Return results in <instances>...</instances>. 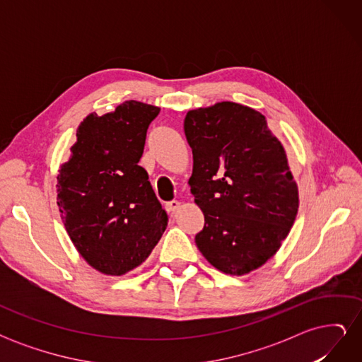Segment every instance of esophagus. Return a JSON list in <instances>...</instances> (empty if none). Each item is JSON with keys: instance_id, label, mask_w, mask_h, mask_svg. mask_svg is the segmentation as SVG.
Masks as SVG:
<instances>
[{"instance_id": "34e87169", "label": "esophagus", "mask_w": 362, "mask_h": 362, "mask_svg": "<svg viewBox=\"0 0 362 362\" xmlns=\"http://www.w3.org/2000/svg\"><path fill=\"white\" fill-rule=\"evenodd\" d=\"M180 205H181V202L180 201H177V199H173V201H169V202H166V210L169 211V213H175L180 208Z\"/></svg>"}]
</instances>
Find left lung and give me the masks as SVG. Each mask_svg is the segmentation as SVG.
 <instances>
[{
  "mask_svg": "<svg viewBox=\"0 0 362 362\" xmlns=\"http://www.w3.org/2000/svg\"><path fill=\"white\" fill-rule=\"evenodd\" d=\"M184 133L193 151L189 180L205 216L194 242L228 275H245L276 254L299 208L286 151L266 117L235 103L190 110Z\"/></svg>",
  "mask_w": 362,
  "mask_h": 362,
  "instance_id": "1",
  "label": "left lung"
}]
</instances>
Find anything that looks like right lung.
Listing matches in <instances>:
<instances>
[{
	"instance_id": "add662e5",
	"label": "right lung",
	"mask_w": 362,
	"mask_h": 362,
	"mask_svg": "<svg viewBox=\"0 0 362 362\" xmlns=\"http://www.w3.org/2000/svg\"><path fill=\"white\" fill-rule=\"evenodd\" d=\"M158 113V107L125 101L113 113L89 115L57 177L64 228L80 255L105 275L140 266L168 226V213L139 166Z\"/></svg>"
}]
</instances>
